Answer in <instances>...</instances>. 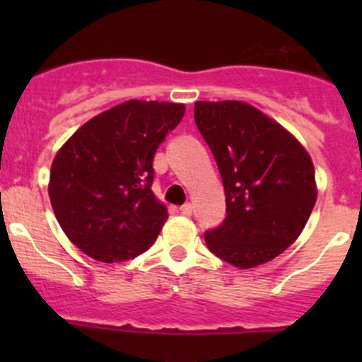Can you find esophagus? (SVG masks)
Segmentation results:
<instances>
[{
    "label": "esophagus",
    "mask_w": 362,
    "mask_h": 362,
    "mask_svg": "<svg viewBox=\"0 0 362 362\" xmlns=\"http://www.w3.org/2000/svg\"><path fill=\"white\" fill-rule=\"evenodd\" d=\"M180 211L184 215H192V204L191 203H184L180 206Z\"/></svg>",
    "instance_id": "1"
}]
</instances>
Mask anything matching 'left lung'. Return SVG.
I'll return each instance as SVG.
<instances>
[{"instance_id":"8db88e82","label":"left lung","mask_w":362,"mask_h":362,"mask_svg":"<svg viewBox=\"0 0 362 362\" xmlns=\"http://www.w3.org/2000/svg\"><path fill=\"white\" fill-rule=\"evenodd\" d=\"M194 122L226 191V218L204 233L208 249L238 268L272 261L315 206L312 159L289 131L242 101H198Z\"/></svg>"}]
</instances>
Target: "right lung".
Wrapping results in <instances>:
<instances>
[{
    "instance_id": "add662e5",
    "label": "right lung",
    "mask_w": 362,
    "mask_h": 362,
    "mask_svg": "<svg viewBox=\"0 0 362 362\" xmlns=\"http://www.w3.org/2000/svg\"><path fill=\"white\" fill-rule=\"evenodd\" d=\"M184 112L166 101H126L83 124L57 152L50 203L83 254L120 262L151 249L168 218L152 192V163Z\"/></svg>"
}]
</instances>
